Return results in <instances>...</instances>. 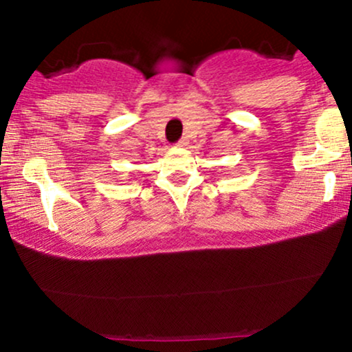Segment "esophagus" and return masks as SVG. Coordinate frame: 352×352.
Listing matches in <instances>:
<instances>
[{
    "instance_id": "1",
    "label": "esophagus",
    "mask_w": 352,
    "mask_h": 352,
    "mask_svg": "<svg viewBox=\"0 0 352 352\" xmlns=\"http://www.w3.org/2000/svg\"><path fill=\"white\" fill-rule=\"evenodd\" d=\"M187 145H188V140L187 139H182V140H179V144H177V147L184 148V147H187Z\"/></svg>"
}]
</instances>
